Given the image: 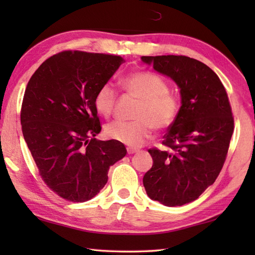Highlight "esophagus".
I'll return each instance as SVG.
<instances>
[{"label": "esophagus", "instance_id": "esophagus-1", "mask_svg": "<svg viewBox=\"0 0 255 255\" xmlns=\"http://www.w3.org/2000/svg\"><path fill=\"white\" fill-rule=\"evenodd\" d=\"M138 151H139V149H137V148H132V147H128V148H127L128 154H133V153L138 152Z\"/></svg>", "mask_w": 255, "mask_h": 255}]
</instances>
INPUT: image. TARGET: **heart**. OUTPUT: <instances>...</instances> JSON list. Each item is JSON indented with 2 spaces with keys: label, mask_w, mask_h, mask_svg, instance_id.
Listing matches in <instances>:
<instances>
[{
  "label": "heart",
  "mask_w": 255,
  "mask_h": 255,
  "mask_svg": "<svg viewBox=\"0 0 255 255\" xmlns=\"http://www.w3.org/2000/svg\"><path fill=\"white\" fill-rule=\"evenodd\" d=\"M123 88L129 95L140 101L132 122L115 121L108 124L105 131L118 142L139 147L147 140L152 128L163 130L175 123L181 111L178 97L169 92V84L159 74L137 71L122 79ZM117 103V93L111 84H103L97 90L93 104L96 112L110 117Z\"/></svg>",
  "instance_id": "b5f03b06"
}]
</instances>
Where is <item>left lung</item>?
I'll list each match as a JSON object with an SVG mask.
<instances>
[{"instance_id": "1", "label": "left lung", "mask_w": 255, "mask_h": 255, "mask_svg": "<svg viewBox=\"0 0 255 255\" xmlns=\"http://www.w3.org/2000/svg\"><path fill=\"white\" fill-rule=\"evenodd\" d=\"M180 88L182 106L162 144L149 149L153 165L143 176L148 196L169 207L197 199L223 169L234 133L225 86L205 63L185 56L141 57Z\"/></svg>"}]
</instances>
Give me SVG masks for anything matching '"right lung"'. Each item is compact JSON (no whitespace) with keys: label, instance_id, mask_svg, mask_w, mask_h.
<instances>
[{"label":"right lung","instance_id":"add662e5","mask_svg":"<svg viewBox=\"0 0 255 255\" xmlns=\"http://www.w3.org/2000/svg\"><path fill=\"white\" fill-rule=\"evenodd\" d=\"M123 62L121 56L62 51L42 62L27 84L24 139L47 186L69 202L99 194L110 166L127 153L122 142L95 138L102 127L93 104Z\"/></svg>","mask_w":255,"mask_h":255}]
</instances>
